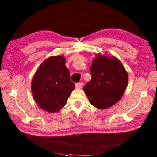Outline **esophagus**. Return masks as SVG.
Masks as SVG:
<instances>
[{
  "label": "esophagus",
  "instance_id": "1",
  "mask_svg": "<svg viewBox=\"0 0 157 157\" xmlns=\"http://www.w3.org/2000/svg\"><path fill=\"white\" fill-rule=\"evenodd\" d=\"M83 86V83L82 82H79V83H77L75 85V87L78 88V89H80Z\"/></svg>",
  "mask_w": 157,
  "mask_h": 157
}]
</instances>
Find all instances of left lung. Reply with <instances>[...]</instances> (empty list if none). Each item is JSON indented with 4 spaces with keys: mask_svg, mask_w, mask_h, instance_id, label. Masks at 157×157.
Wrapping results in <instances>:
<instances>
[{
    "mask_svg": "<svg viewBox=\"0 0 157 157\" xmlns=\"http://www.w3.org/2000/svg\"><path fill=\"white\" fill-rule=\"evenodd\" d=\"M92 79L84 91L94 106L105 109L118 102L123 94L128 75L121 63L114 57L98 54L91 65Z\"/></svg>",
    "mask_w": 157,
    "mask_h": 157,
    "instance_id": "obj_1",
    "label": "left lung"
}]
</instances>
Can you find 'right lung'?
Returning a JSON list of instances; mask_svg holds the SVG:
<instances>
[{
  "instance_id": "1",
  "label": "right lung",
  "mask_w": 157,
  "mask_h": 157,
  "mask_svg": "<svg viewBox=\"0 0 157 157\" xmlns=\"http://www.w3.org/2000/svg\"><path fill=\"white\" fill-rule=\"evenodd\" d=\"M65 58L53 56L42 63L33 77L32 92L36 104L42 109L56 113L67 103L75 88L65 66Z\"/></svg>"
}]
</instances>
